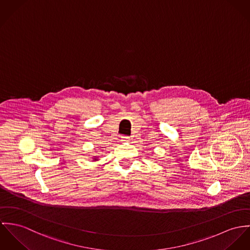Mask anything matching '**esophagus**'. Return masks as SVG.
<instances>
[{"mask_svg":"<svg viewBox=\"0 0 250 250\" xmlns=\"http://www.w3.org/2000/svg\"><path fill=\"white\" fill-rule=\"evenodd\" d=\"M128 139H129L128 136L124 135V136H122V142H127V141H128Z\"/></svg>","mask_w":250,"mask_h":250,"instance_id":"esophagus-1","label":"esophagus"}]
</instances>
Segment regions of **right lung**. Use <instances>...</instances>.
Returning <instances> with one entry per match:
<instances>
[{"mask_svg": "<svg viewBox=\"0 0 250 250\" xmlns=\"http://www.w3.org/2000/svg\"><path fill=\"white\" fill-rule=\"evenodd\" d=\"M95 160H96V159H95Z\"/></svg>", "mask_w": 250, "mask_h": 250, "instance_id": "add662e5", "label": "right lung"}]
</instances>
